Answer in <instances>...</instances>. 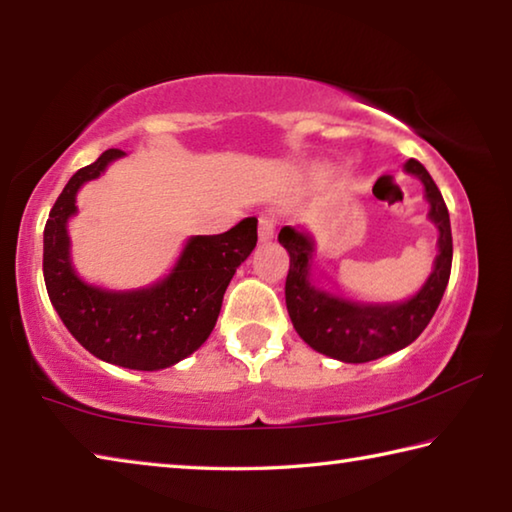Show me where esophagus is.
<instances>
[{
    "instance_id": "1",
    "label": "esophagus",
    "mask_w": 512,
    "mask_h": 512,
    "mask_svg": "<svg viewBox=\"0 0 512 512\" xmlns=\"http://www.w3.org/2000/svg\"><path fill=\"white\" fill-rule=\"evenodd\" d=\"M257 232H259V241H271L275 235V216L273 214L259 216Z\"/></svg>"
}]
</instances>
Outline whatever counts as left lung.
<instances>
[{
  "label": "left lung",
  "mask_w": 512,
  "mask_h": 512,
  "mask_svg": "<svg viewBox=\"0 0 512 512\" xmlns=\"http://www.w3.org/2000/svg\"><path fill=\"white\" fill-rule=\"evenodd\" d=\"M404 171L418 176L429 201V219L440 232L433 271L413 298L400 305H366L334 296L311 280L314 241L305 232L284 225L277 241L289 253L284 298L291 323L309 348L345 363H366L411 345L429 325L452 273V225L443 194L418 160H406Z\"/></svg>",
  "instance_id": "1"
}]
</instances>
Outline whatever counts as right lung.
<instances>
[{
    "label": "right lung",
    "instance_id": "obj_1",
    "mask_svg": "<svg viewBox=\"0 0 512 512\" xmlns=\"http://www.w3.org/2000/svg\"><path fill=\"white\" fill-rule=\"evenodd\" d=\"M121 155L126 153L119 149L103 151L69 178L45 225L42 273L51 305L85 350L121 368L162 370L196 352L212 334L223 293L257 244V219L248 216L223 235L192 237L171 273L151 287H94L76 275L69 259L67 221L76 214L79 189Z\"/></svg>",
    "mask_w": 512,
    "mask_h": 512
}]
</instances>
